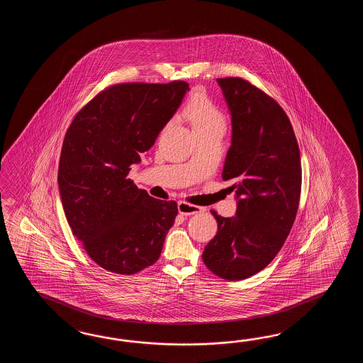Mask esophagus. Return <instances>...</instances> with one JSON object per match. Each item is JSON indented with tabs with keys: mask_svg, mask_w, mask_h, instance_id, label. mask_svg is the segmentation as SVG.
<instances>
[{
	"mask_svg": "<svg viewBox=\"0 0 363 363\" xmlns=\"http://www.w3.org/2000/svg\"><path fill=\"white\" fill-rule=\"evenodd\" d=\"M178 210L182 216H194V214L203 213L206 208L194 206V205H191V203H188L185 201H180L178 203Z\"/></svg>",
	"mask_w": 363,
	"mask_h": 363,
	"instance_id": "esophagus-1",
	"label": "esophagus"
}]
</instances>
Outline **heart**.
Returning <instances> with one entry per match:
<instances>
[{
    "label": "heart",
    "instance_id": "heart-1",
    "mask_svg": "<svg viewBox=\"0 0 363 363\" xmlns=\"http://www.w3.org/2000/svg\"><path fill=\"white\" fill-rule=\"evenodd\" d=\"M185 113L192 122L193 128L199 130L216 123H224V116L206 93L197 91L192 94Z\"/></svg>",
    "mask_w": 363,
    "mask_h": 363
}]
</instances>
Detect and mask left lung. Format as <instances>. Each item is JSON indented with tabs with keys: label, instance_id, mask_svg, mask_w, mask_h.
<instances>
[{
	"label": "left lung",
	"instance_id": "obj_1",
	"mask_svg": "<svg viewBox=\"0 0 363 363\" xmlns=\"http://www.w3.org/2000/svg\"><path fill=\"white\" fill-rule=\"evenodd\" d=\"M231 113L232 143L222 178L233 180L236 216L214 210L218 232L202 253L208 270L242 280L277 257L294 225L301 161L292 124L269 94L241 77L216 79Z\"/></svg>",
	"mask_w": 363,
	"mask_h": 363
}]
</instances>
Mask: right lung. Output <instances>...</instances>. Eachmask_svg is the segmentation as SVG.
I'll list each match as a JSON object with an SVG mask.
<instances>
[{"label":"right lung","mask_w":363,"mask_h":363,"mask_svg":"<svg viewBox=\"0 0 363 363\" xmlns=\"http://www.w3.org/2000/svg\"><path fill=\"white\" fill-rule=\"evenodd\" d=\"M186 91L180 80L108 86L77 113L65 135L62 206L74 236L105 270L131 275L161 255L178 205L150 197L128 172L153 147Z\"/></svg>","instance_id":"add662e5"}]
</instances>
